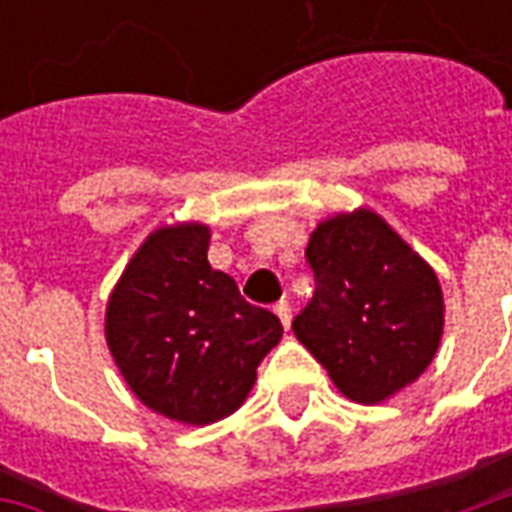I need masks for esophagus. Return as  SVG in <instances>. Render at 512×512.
Returning <instances> with one entry per match:
<instances>
[{"label": "esophagus", "mask_w": 512, "mask_h": 512, "mask_svg": "<svg viewBox=\"0 0 512 512\" xmlns=\"http://www.w3.org/2000/svg\"><path fill=\"white\" fill-rule=\"evenodd\" d=\"M274 312L279 315V321H282V326L285 329H290V318H293V312H290V301L288 299H279L277 307H274Z\"/></svg>", "instance_id": "34e87169"}]
</instances>
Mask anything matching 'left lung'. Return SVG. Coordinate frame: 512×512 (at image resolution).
I'll use <instances>...</instances> for the list:
<instances>
[{
	"instance_id": "1",
	"label": "left lung",
	"mask_w": 512,
	"mask_h": 512,
	"mask_svg": "<svg viewBox=\"0 0 512 512\" xmlns=\"http://www.w3.org/2000/svg\"><path fill=\"white\" fill-rule=\"evenodd\" d=\"M315 293L293 332L337 389L381 403L433 362L444 301L433 268L373 211L340 213L310 235Z\"/></svg>"
}]
</instances>
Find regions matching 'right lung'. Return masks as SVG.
Returning a JSON list of instances; mask_svg holds the SVG:
<instances>
[{
    "instance_id": "1",
    "label": "right lung",
    "mask_w": 512,
    "mask_h": 512,
    "mask_svg": "<svg viewBox=\"0 0 512 512\" xmlns=\"http://www.w3.org/2000/svg\"><path fill=\"white\" fill-rule=\"evenodd\" d=\"M205 224L161 227L139 246L106 307V343L134 395L158 414L208 425L233 414L279 343L274 312L208 263Z\"/></svg>"
}]
</instances>
